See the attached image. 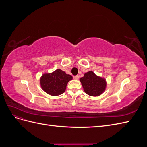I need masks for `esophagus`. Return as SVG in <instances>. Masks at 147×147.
Masks as SVG:
<instances>
[{"mask_svg":"<svg viewBox=\"0 0 147 147\" xmlns=\"http://www.w3.org/2000/svg\"><path fill=\"white\" fill-rule=\"evenodd\" d=\"M75 79H76V80H78V78H79V75H76V76H74V77Z\"/></svg>","mask_w":147,"mask_h":147,"instance_id":"obj_1","label":"esophagus"}]
</instances>
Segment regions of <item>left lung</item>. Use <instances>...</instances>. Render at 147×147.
I'll use <instances>...</instances> for the list:
<instances>
[{"instance_id": "left-lung-1", "label": "left lung", "mask_w": 147, "mask_h": 147, "mask_svg": "<svg viewBox=\"0 0 147 147\" xmlns=\"http://www.w3.org/2000/svg\"><path fill=\"white\" fill-rule=\"evenodd\" d=\"M84 91L89 96L96 97L103 93L107 86V82L104 78L97 76L92 71H89L80 79Z\"/></svg>"}]
</instances>
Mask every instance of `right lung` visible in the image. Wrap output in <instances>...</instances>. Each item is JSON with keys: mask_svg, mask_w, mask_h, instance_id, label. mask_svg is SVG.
<instances>
[{"mask_svg": "<svg viewBox=\"0 0 147 147\" xmlns=\"http://www.w3.org/2000/svg\"><path fill=\"white\" fill-rule=\"evenodd\" d=\"M72 78L70 75L58 69L53 72L43 74L40 78V84L47 94L56 96L65 92L67 84Z\"/></svg>", "mask_w": 147, "mask_h": 147, "instance_id": "1", "label": "right lung"}]
</instances>
